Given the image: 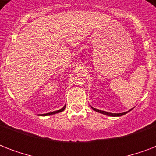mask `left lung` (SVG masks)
Instances as JSON below:
<instances>
[{
  "label": "left lung",
  "mask_w": 156,
  "mask_h": 156,
  "mask_svg": "<svg viewBox=\"0 0 156 156\" xmlns=\"http://www.w3.org/2000/svg\"><path fill=\"white\" fill-rule=\"evenodd\" d=\"M91 108L93 109V110H95V111L98 112H100V113H102V114H104V115H107V116H123V115H125V114H126L127 112H129L130 111H128V112H122V113H111V112H105V111H102V110H99V109H96L95 108H93V107H91Z\"/></svg>",
  "instance_id": "1"
}]
</instances>
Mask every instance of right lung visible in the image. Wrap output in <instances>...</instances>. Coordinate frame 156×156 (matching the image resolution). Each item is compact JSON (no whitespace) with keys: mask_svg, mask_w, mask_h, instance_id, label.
<instances>
[{"mask_svg":"<svg viewBox=\"0 0 156 156\" xmlns=\"http://www.w3.org/2000/svg\"><path fill=\"white\" fill-rule=\"evenodd\" d=\"M65 108H66V105L62 108L61 109H60V110H57V111H54V112H48V113H45V114H41L40 116H50V115H52V114H56V113H58V112H61L64 111L65 110Z\"/></svg>","mask_w":156,"mask_h":156,"instance_id":"1","label":"right lung"}]
</instances>
